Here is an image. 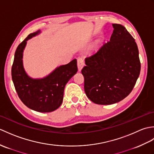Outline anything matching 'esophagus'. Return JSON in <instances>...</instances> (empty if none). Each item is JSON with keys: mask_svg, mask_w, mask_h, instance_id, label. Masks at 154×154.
Instances as JSON below:
<instances>
[{"mask_svg": "<svg viewBox=\"0 0 154 154\" xmlns=\"http://www.w3.org/2000/svg\"><path fill=\"white\" fill-rule=\"evenodd\" d=\"M84 66V60L82 57H79L77 59V67L78 70L81 71Z\"/></svg>", "mask_w": 154, "mask_h": 154, "instance_id": "34e87169", "label": "esophagus"}]
</instances>
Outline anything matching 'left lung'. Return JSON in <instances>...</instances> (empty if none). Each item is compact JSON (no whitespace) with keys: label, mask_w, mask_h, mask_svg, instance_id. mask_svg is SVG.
<instances>
[{"label":"left lung","mask_w":154,"mask_h":154,"mask_svg":"<svg viewBox=\"0 0 154 154\" xmlns=\"http://www.w3.org/2000/svg\"><path fill=\"white\" fill-rule=\"evenodd\" d=\"M110 41L87 57L81 70L87 97L95 104H112L131 93L140 73L138 46L121 24H113Z\"/></svg>","instance_id":"1"}]
</instances>
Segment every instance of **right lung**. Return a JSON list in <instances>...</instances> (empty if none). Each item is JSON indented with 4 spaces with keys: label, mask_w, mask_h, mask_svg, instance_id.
<instances>
[{
    "label": "right lung",
    "mask_w": 154,
    "mask_h": 154,
    "mask_svg": "<svg viewBox=\"0 0 154 154\" xmlns=\"http://www.w3.org/2000/svg\"><path fill=\"white\" fill-rule=\"evenodd\" d=\"M41 33L30 34L19 44L15 51L12 67V79L22 102L29 109L40 112H50L57 109L63 102L65 87L77 71V60L57 67L43 78L29 76L23 65V52L27 41Z\"/></svg>",
    "instance_id": "right-lung-1"
}]
</instances>
